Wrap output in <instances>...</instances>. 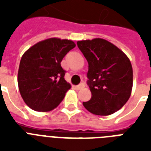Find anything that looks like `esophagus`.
<instances>
[{
  "instance_id": "obj_1",
  "label": "esophagus",
  "mask_w": 151,
  "mask_h": 151,
  "mask_svg": "<svg viewBox=\"0 0 151 151\" xmlns=\"http://www.w3.org/2000/svg\"><path fill=\"white\" fill-rule=\"evenodd\" d=\"M84 87H85V84L81 83V84H80V85H78L76 86V89L80 90V89H81V88H83Z\"/></svg>"
}]
</instances>
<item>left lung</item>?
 Listing matches in <instances>:
<instances>
[{
    "label": "left lung",
    "mask_w": 151,
    "mask_h": 151,
    "mask_svg": "<svg viewBox=\"0 0 151 151\" xmlns=\"http://www.w3.org/2000/svg\"><path fill=\"white\" fill-rule=\"evenodd\" d=\"M77 44L88 63V85L92 92L91 99L83 102V106L93 114H112L131 96V62L121 49L104 39L79 41Z\"/></svg>",
    "instance_id": "left-lung-1"
}]
</instances>
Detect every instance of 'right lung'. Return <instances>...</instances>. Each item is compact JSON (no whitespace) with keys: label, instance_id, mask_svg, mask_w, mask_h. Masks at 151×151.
<instances>
[{"label":"right lung","instance_id":"1","mask_svg":"<svg viewBox=\"0 0 151 151\" xmlns=\"http://www.w3.org/2000/svg\"><path fill=\"white\" fill-rule=\"evenodd\" d=\"M76 45L56 37L41 41L22 55L18 71V85L22 99L32 110L47 112L59 105L71 88L64 79L63 57Z\"/></svg>","mask_w":151,"mask_h":151}]
</instances>
